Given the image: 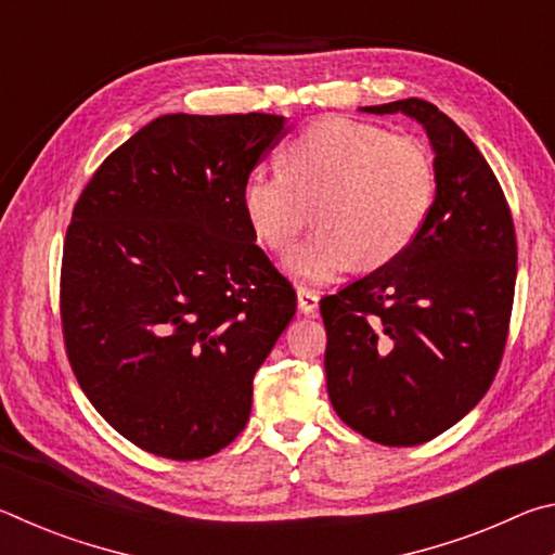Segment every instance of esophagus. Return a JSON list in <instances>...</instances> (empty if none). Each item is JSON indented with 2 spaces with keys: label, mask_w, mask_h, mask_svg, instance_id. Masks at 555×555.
<instances>
[{
  "label": "esophagus",
  "mask_w": 555,
  "mask_h": 555,
  "mask_svg": "<svg viewBox=\"0 0 555 555\" xmlns=\"http://www.w3.org/2000/svg\"><path fill=\"white\" fill-rule=\"evenodd\" d=\"M296 296H298V311H300V313L313 315V313L318 311V294H315V291L298 286V288H296Z\"/></svg>",
  "instance_id": "esophagus-1"
}]
</instances>
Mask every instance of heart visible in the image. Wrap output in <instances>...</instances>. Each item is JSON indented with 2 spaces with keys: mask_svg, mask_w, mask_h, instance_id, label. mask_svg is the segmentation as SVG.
<instances>
[{
  "mask_svg": "<svg viewBox=\"0 0 555 555\" xmlns=\"http://www.w3.org/2000/svg\"><path fill=\"white\" fill-rule=\"evenodd\" d=\"M436 198V166L411 137L367 121L325 117L286 146L284 171L257 168L242 188V210L257 240L288 249L315 205L321 224L286 257L294 279L327 284L345 271L379 269L424 228Z\"/></svg>",
  "mask_w": 555,
  "mask_h": 555,
  "instance_id": "1",
  "label": "heart"
}]
</instances>
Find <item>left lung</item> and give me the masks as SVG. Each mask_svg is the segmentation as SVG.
Segmentation results:
<instances>
[{
  "mask_svg": "<svg viewBox=\"0 0 555 555\" xmlns=\"http://www.w3.org/2000/svg\"><path fill=\"white\" fill-rule=\"evenodd\" d=\"M426 129L436 198L389 264L321 298L337 416L382 446H421L477 406L500 370L516 284L509 205L490 164L426 100L360 107Z\"/></svg>",
  "mask_w": 555,
  "mask_h": 555,
  "instance_id": "obj_1",
  "label": "left lung"
}]
</instances>
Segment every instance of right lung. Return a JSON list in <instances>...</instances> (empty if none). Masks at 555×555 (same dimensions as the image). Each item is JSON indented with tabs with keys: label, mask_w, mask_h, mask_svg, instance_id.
I'll return each instance as SVG.
<instances>
[{
	"label": "right lung",
	"mask_w": 555,
	"mask_h": 555,
	"mask_svg": "<svg viewBox=\"0 0 555 555\" xmlns=\"http://www.w3.org/2000/svg\"><path fill=\"white\" fill-rule=\"evenodd\" d=\"M286 117L164 115L115 149L73 208L61 318L78 384L146 453L215 455L296 313L257 247L242 188Z\"/></svg>",
	"instance_id": "1"
}]
</instances>
